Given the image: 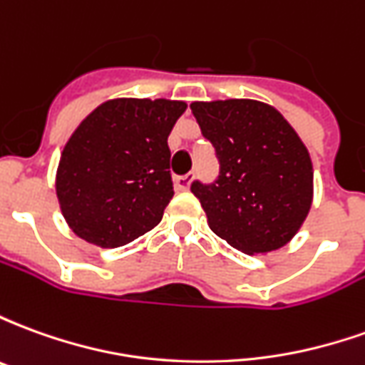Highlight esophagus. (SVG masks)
Listing matches in <instances>:
<instances>
[{"label": "esophagus", "mask_w": 365, "mask_h": 365, "mask_svg": "<svg viewBox=\"0 0 365 365\" xmlns=\"http://www.w3.org/2000/svg\"><path fill=\"white\" fill-rule=\"evenodd\" d=\"M174 183L178 191H187L191 185V175H178L174 180Z\"/></svg>", "instance_id": "obj_1"}]
</instances>
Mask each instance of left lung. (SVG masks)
<instances>
[{
  "instance_id": "left-lung-1",
  "label": "left lung",
  "mask_w": 365,
  "mask_h": 365,
  "mask_svg": "<svg viewBox=\"0 0 365 365\" xmlns=\"http://www.w3.org/2000/svg\"><path fill=\"white\" fill-rule=\"evenodd\" d=\"M190 107L219 158L213 183H191L211 230L245 254L287 245L313 203V164L303 140L275 107L256 99Z\"/></svg>"
}]
</instances>
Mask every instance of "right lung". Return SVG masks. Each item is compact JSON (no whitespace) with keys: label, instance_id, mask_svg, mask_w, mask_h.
Masks as SVG:
<instances>
[{"label":"right lung","instance_id":"1","mask_svg":"<svg viewBox=\"0 0 365 365\" xmlns=\"http://www.w3.org/2000/svg\"><path fill=\"white\" fill-rule=\"evenodd\" d=\"M187 109L172 99H109L68 138L56 195L68 227L99 248H119L160 221L174 197L168 136Z\"/></svg>","mask_w":365,"mask_h":365}]
</instances>
